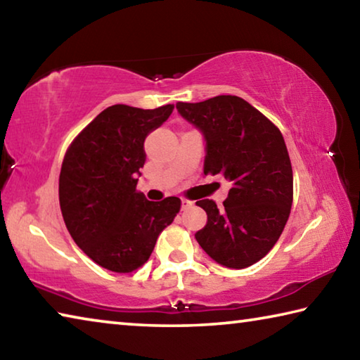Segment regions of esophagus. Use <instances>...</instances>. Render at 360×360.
Segmentation results:
<instances>
[{
    "label": "esophagus",
    "mask_w": 360,
    "mask_h": 360,
    "mask_svg": "<svg viewBox=\"0 0 360 360\" xmlns=\"http://www.w3.org/2000/svg\"><path fill=\"white\" fill-rule=\"evenodd\" d=\"M192 205H193V202H191V200H187V198H182V200H181V208H182V211L188 210Z\"/></svg>",
    "instance_id": "esophagus-1"
}]
</instances>
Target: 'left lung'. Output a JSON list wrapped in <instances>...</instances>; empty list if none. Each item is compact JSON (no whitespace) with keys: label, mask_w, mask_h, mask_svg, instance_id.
Masks as SVG:
<instances>
[{"label":"left lung","mask_w":360,"mask_h":360,"mask_svg":"<svg viewBox=\"0 0 360 360\" xmlns=\"http://www.w3.org/2000/svg\"><path fill=\"white\" fill-rule=\"evenodd\" d=\"M176 109L203 133V173L231 182L224 208L208 198L197 202L208 222L195 238L217 264L251 266L276 245L290 214L294 176L281 131L235 95L178 103Z\"/></svg>","instance_id":"obj_1"}]
</instances>
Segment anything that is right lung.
Wrapping results in <instances>:
<instances>
[{
  "instance_id": "right-lung-1",
  "label": "right lung",
  "mask_w": 360,
  "mask_h": 360,
  "mask_svg": "<svg viewBox=\"0 0 360 360\" xmlns=\"http://www.w3.org/2000/svg\"><path fill=\"white\" fill-rule=\"evenodd\" d=\"M173 109L109 106L65 154L58 198L66 229L76 245L109 271L130 273L144 265L158 235L181 210L178 197L149 202L136 191L146 162L144 139Z\"/></svg>"
}]
</instances>
